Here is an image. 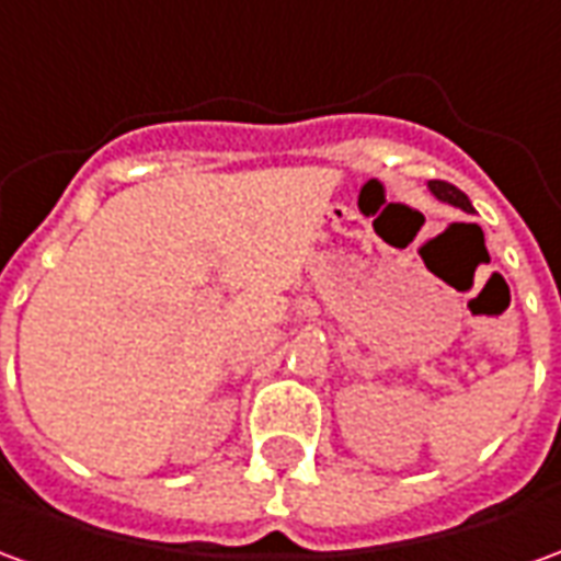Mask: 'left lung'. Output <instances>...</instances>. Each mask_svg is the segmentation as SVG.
I'll list each match as a JSON object with an SVG mask.
<instances>
[{
    "instance_id": "1",
    "label": "left lung",
    "mask_w": 561,
    "mask_h": 561,
    "mask_svg": "<svg viewBox=\"0 0 561 561\" xmlns=\"http://www.w3.org/2000/svg\"><path fill=\"white\" fill-rule=\"evenodd\" d=\"M430 192H433L438 201L450 204V207H459V209H466V213H471V201L459 192L457 185L445 183V180H430Z\"/></svg>"
}]
</instances>
